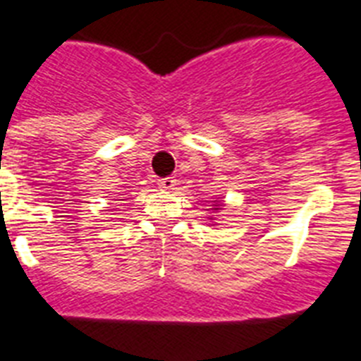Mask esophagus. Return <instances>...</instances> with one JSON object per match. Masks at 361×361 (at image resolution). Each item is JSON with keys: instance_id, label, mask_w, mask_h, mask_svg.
Returning a JSON list of instances; mask_svg holds the SVG:
<instances>
[{"instance_id": "obj_1", "label": "esophagus", "mask_w": 361, "mask_h": 361, "mask_svg": "<svg viewBox=\"0 0 361 361\" xmlns=\"http://www.w3.org/2000/svg\"><path fill=\"white\" fill-rule=\"evenodd\" d=\"M157 183H159V187L163 189V191H170V189H174L178 181H176L174 178H161Z\"/></svg>"}]
</instances>
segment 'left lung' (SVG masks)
Masks as SVG:
<instances>
[{"mask_svg":"<svg viewBox=\"0 0 361 361\" xmlns=\"http://www.w3.org/2000/svg\"><path fill=\"white\" fill-rule=\"evenodd\" d=\"M215 209H217V208H215Z\"/></svg>","mask_w":361,"mask_h":361,"instance_id":"left-lung-1","label":"left lung"}]
</instances>
